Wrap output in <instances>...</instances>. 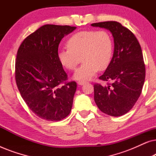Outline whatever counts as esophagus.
<instances>
[{
	"instance_id": "obj_1",
	"label": "esophagus",
	"mask_w": 156,
	"mask_h": 156,
	"mask_svg": "<svg viewBox=\"0 0 156 156\" xmlns=\"http://www.w3.org/2000/svg\"><path fill=\"white\" fill-rule=\"evenodd\" d=\"M85 83H86L85 82H82V81H79V82H77V84L79 85H81V86H82V85H84Z\"/></svg>"
}]
</instances>
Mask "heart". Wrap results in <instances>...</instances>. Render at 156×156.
<instances>
[{
	"label": "heart",
	"mask_w": 156,
	"mask_h": 156,
	"mask_svg": "<svg viewBox=\"0 0 156 156\" xmlns=\"http://www.w3.org/2000/svg\"><path fill=\"white\" fill-rule=\"evenodd\" d=\"M67 50H59L57 59L66 69L73 70L82 57L84 63L74 72L77 81L91 80L98 69H106L112 61L114 42L106 30H85L72 35L67 41Z\"/></svg>",
	"instance_id": "b5f03b06"
}]
</instances>
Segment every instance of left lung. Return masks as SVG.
<instances>
[{
    "mask_svg": "<svg viewBox=\"0 0 156 156\" xmlns=\"http://www.w3.org/2000/svg\"><path fill=\"white\" fill-rule=\"evenodd\" d=\"M109 30L114 37V50L110 65L99 79L112 81L107 86L94 85V101L104 114L120 116L133 108L144 86L146 68L141 48L135 35L116 21L93 23Z\"/></svg>",
    "mask_w": 156,
    "mask_h": 156,
    "instance_id": "left-lung-1",
    "label": "left lung"
}]
</instances>
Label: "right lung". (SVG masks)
<instances>
[{
  "mask_svg": "<svg viewBox=\"0 0 156 156\" xmlns=\"http://www.w3.org/2000/svg\"><path fill=\"white\" fill-rule=\"evenodd\" d=\"M76 28L44 25L27 36L18 50L17 87L27 106L44 120L60 121L72 110L76 83L65 82L67 75L57 52L62 39Z\"/></svg>",
  "mask_w": 156,
  "mask_h": 156,
  "instance_id": "obj_1",
  "label": "right lung"
}]
</instances>
